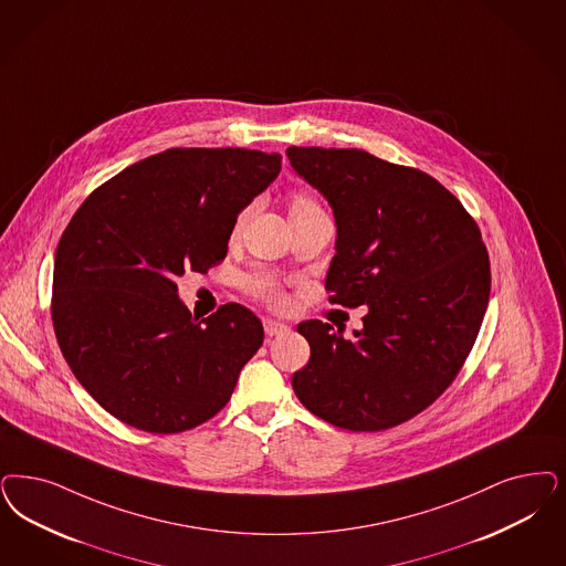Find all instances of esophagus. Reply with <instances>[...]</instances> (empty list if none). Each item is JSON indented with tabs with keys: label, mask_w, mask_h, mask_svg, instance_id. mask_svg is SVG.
<instances>
[{
	"label": "esophagus",
	"mask_w": 566,
	"mask_h": 566,
	"mask_svg": "<svg viewBox=\"0 0 566 566\" xmlns=\"http://www.w3.org/2000/svg\"><path fill=\"white\" fill-rule=\"evenodd\" d=\"M263 328H265L268 336H280V334H286V332L291 331L286 324L275 322V319H265V322H263Z\"/></svg>",
	"instance_id": "1"
}]
</instances>
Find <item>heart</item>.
I'll return each instance as SVG.
<instances>
[{
	"mask_svg": "<svg viewBox=\"0 0 566 566\" xmlns=\"http://www.w3.org/2000/svg\"><path fill=\"white\" fill-rule=\"evenodd\" d=\"M315 211H322V209L317 207V202L313 200L312 196L301 195V192H298V195L291 196V202H289V214H291V221H293V219H298V217H305V214L315 213ZM244 217H247V211H244V213H240V217L235 219V230L242 226ZM249 291H251L254 296H259V298L270 301L273 305H282V303H284V294L280 291V286L275 284V280H273V277H268V275H256V277H251V280H249Z\"/></svg>",
	"mask_w": 566,
	"mask_h": 566,
	"instance_id": "1",
	"label": "heart"
}]
</instances>
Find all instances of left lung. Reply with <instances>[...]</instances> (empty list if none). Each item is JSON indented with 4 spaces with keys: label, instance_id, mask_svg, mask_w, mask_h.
<instances>
[{
    "label": "left lung",
    "instance_id": "1",
    "mask_svg": "<svg viewBox=\"0 0 566 566\" xmlns=\"http://www.w3.org/2000/svg\"><path fill=\"white\" fill-rule=\"evenodd\" d=\"M334 211L331 303L368 305L345 338L298 324L312 347L294 371L298 401L338 429L397 427L448 389L467 361L491 291L476 221L434 177L357 148L286 150Z\"/></svg>",
    "mask_w": 566,
    "mask_h": 566
}]
</instances>
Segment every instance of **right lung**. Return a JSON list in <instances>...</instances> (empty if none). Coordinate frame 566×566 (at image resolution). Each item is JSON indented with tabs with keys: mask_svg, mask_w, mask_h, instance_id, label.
Here are the masks:
<instances>
[{
	"mask_svg": "<svg viewBox=\"0 0 566 566\" xmlns=\"http://www.w3.org/2000/svg\"><path fill=\"white\" fill-rule=\"evenodd\" d=\"M280 169L277 153L169 148L102 184L69 221L54 332L83 389L120 422L171 434L230 401L263 324L238 303L192 317L176 282L226 259L238 213Z\"/></svg>",
	"mask_w": 566,
	"mask_h": 566,
	"instance_id": "obj_1",
	"label": "right lung"
}]
</instances>
